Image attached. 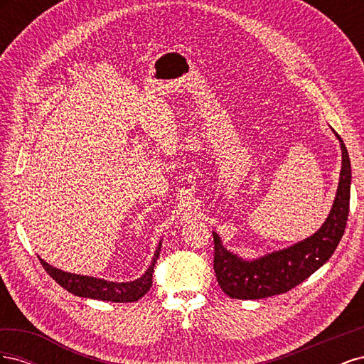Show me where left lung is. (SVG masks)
I'll return each mask as SVG.
<instances>
[{"label":"left lung","mask_w":364,"mask_h":364,"mask_svg":"<svg viewBox=\"0 0 364 364\" xmlns=\"http://www.w3.org/2000/svg\"><path fill=\"white\" fill-rule=\"evenodd\" d=\"M336 134V132H334ZM341 147V171L331 213L317 232L289 249L269 253L255 261H245L226 250L214 232V270L220 289L234 299H262L287 293L331 258L349 214L350 161L345 142Z\"/></svg>","instance_id":"8db88e82"}]
</instances>
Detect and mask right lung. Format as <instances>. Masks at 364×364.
Returning a JSON list of instances; mask_svg holds the SVG:
<instances>
[{
    "mask_svg": "<svg viewBox=\"0 0 364 364\" xmlns=\"http://www.w3.org/2000/svg\"><path fill=\"white\" fill-rule=\"evenodd\" d=\"M161 243L156 247L155 257L150 264L147 272L142 274L141 278L132 281V282H109L105 279H97L91 277H82V274H74L62 272L56 267L50 266L43 259L39 258L42 267L50 277L56 281L60 287L68 290L70 293L80 296V297H91V299L98 301H107V302H136L144 296L153 282V267H155V262L159 258L161 252Z\"/></svg>",
    "mask_w": 364,
    "mask_h": 364,
    "instance_id": "obj_1",
    "label": "right lung"
}]
</instances>
